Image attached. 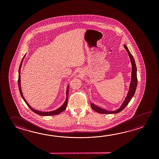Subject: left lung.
<instances>
[{"instance_id":"left-lung-1","label":"left lung","mask_w":159,"mask_h":159,"mask_svg":"<svg viewBox=\"0 0 159 159\" xmlns=\"http://www.w3.org/2000/svg\"><path fill=\"white\" fill-rule=\"evenodd\" d=\"M124 47L126 51L127 52L128 54H129V57L130 58V61L132 64V72H131V80L129 84V90L128 92L127 95L126 96L124 102H123L121 106L117 110H116L115 111H108L106 110L104 108H101L99 107H98L97 106L94 105V103H91L90 106H91V108L93 110H94L95 111L97 112L98 113L100 114H115V113H118L119 112L122 111L124 108H125L127 106V105L129 104V102L131 100L133 96L135 94V91H136V89L137 87V84H138V79H137V68L135 64V60L133 57L132 54L130 53V52L129 51L128 48L127 47V46L124 45Z\"/></svg>"}]
</instances>
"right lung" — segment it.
I'll return each instance as SVG.
<instances>
[{
	"label": "right lung",
	"mask_w": 159,
	"mask_h": 159,
	"mask_svg": "<svg viewBox=\"0 0 159 159\" xmlns=\"http://www.w3.org/2000/svg\"><path fill=\"white\" fill-rule=\"evenodd\" d=\"M25 55L26 54L24 55V57L23 58L21 62L20 65V66L19 68V77H18V86H19V91H20V93L21 96L22 98L23 99L24 102H25V103L27 104V106H28V107L30 108V110L34 112V113L37 114L38 115H41V116H50V115H56L59 114L60 113H61V112L64 111L65 110L66 108V106H67V103H68V94H69V84H68V87H67V89H66V99L64 103H63V105L61 106V107H60L59 108L53 110V111H48V112H44V111H39L37 110H35L34 108H32L30 105L28 104V103L26 101L25 99L24 98V96L23 95L22 93V91H21V84H20V69L21 68V65H22V63H23V61L24 60V58L25 57Z\"/></svg>",
	"instance_id": "1"
}]
</instances>
